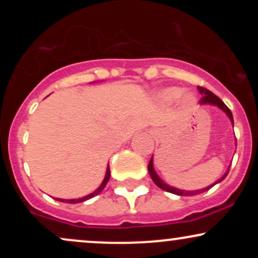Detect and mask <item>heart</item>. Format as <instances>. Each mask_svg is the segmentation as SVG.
Masks as SVG:
<instances>
[{
	"mask_svg": "<svg viewBox=\"0 0 258 258\" xmlns=\"http://www.w3.org/2000/svg\"><path fill=\"white\" fill-rule=\"evenodd\" d=\"M182 94V90H179V88H176V87H172V88H168L162 93V97H164L165 100H168V102H171V100H174L177 99L178 97ZM184 100L185 102H190L191 100V97L190 96H185L184 97Z\"/></svg>",
	"mask_w": 258,
	"mask_h": 258,
	"instance_id": "obj_1",
	"label": "heart"
}]
</instances>
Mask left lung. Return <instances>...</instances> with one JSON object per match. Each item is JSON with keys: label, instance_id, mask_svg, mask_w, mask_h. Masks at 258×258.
Instances as JSON below:
<instances>
[{"label": "left lung", "instance_id": "left-lung-1", "mask_svg": "<svg viewBox=\"0 0 258 258\" xmlns=\"http://www.w3.org/2000/svg\"><path fill=\"white\" fill-rule=\"evenodd\" d=\"M198 91H199V93L201 94V98H200V103L201 104H212V105H217L218 108H221L222 110H223L226 114L228 115V117H229L230 121H232V123H234V120H233V115H232V111H230V109L228 108V106L224 104L223 102H222V99L218 98L216 94L212 93L211 91L206 90V88L201 87V86H198ZM148 171H149V174L150 177H152V179L154 180V183H155L156 185L159 186V188H161L162 190H166L168 191V193H173V194H177V195H180V197H188V195H197V194H200V193H204V191L209 190V189H211L212 186H214L215 184H217V183H220L221 180H223L224 178L227 177V174L229 171H227L226 174H224L222 178H220L217 180V182H215L214 184L206 186V188L204 189H200V190H180V189H177V188H173V186L171 185H167L166 183H164V180H161L159 178V176L156 174L155 170H154L153 167V156L152 159H150L149 164H148Z\"/></svg>", "mask_w": 258, "mask_h": 258}]
</instances>
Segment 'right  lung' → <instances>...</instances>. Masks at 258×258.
Here are the masks:
<instances>
[{
  "label": "right lung",
  "instance_id": "add662e5",
  "mask_svg": "<svg viewBox=\"0 0 258 258\" xmlns=\"http://www.w3.org/2000/svg\"><path fill=\"white\" fill-rule=\"evenodd\" d=\"M109 178H110V168H109V165H108V168H106V173H105V178H104V180H103V183H102V184L99 185V188L97 189V190H94L93 193H91L90 195H86V197H84V198H80V199H70V200H63V199H57V198H55V200H58V201H63V203H69V204H78V203H84V201L88 200V199H91V198L96 197V195H98V194L100 193V191H102L103 189H104V186L106 185V183H108Z\"/></svg>",
  "mask_w": 258,
  "mask_h": 258
}]
</instances>
